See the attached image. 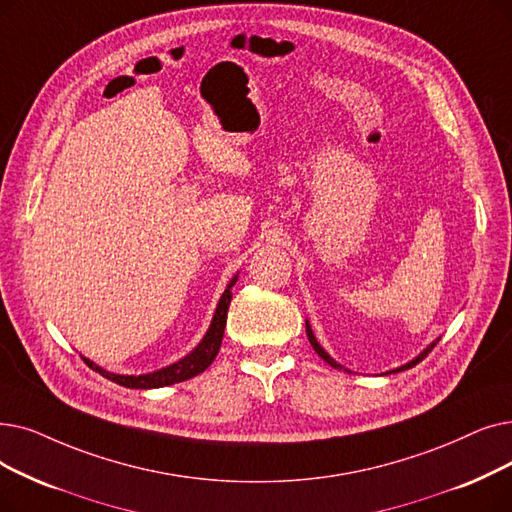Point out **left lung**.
I'll return each instance as SVG.
<instances>
[{
	"mask_svg": "<svg viewBox=\"0 0 512 512\" xmlns=\"http://www.w3.org/2000/svg\"><path fill=\"white\" fill-rule=\"evenodd\" d=\"M307 337H309V343H311V347H314V349H316V353H318V355H320V358H322V360H324V362H328V364H330V366H335V368H341V366H339V364H337V362H335V360H332V358H330V355H328V353H326V351H324V349H322V347H320V345H318V341H316V337H314V332H311V328H309V324H307ZM437 343H439V339H437V341H433V343H431V345H429V347H427V349H425V351H422V353H420V355H418V358H414V360H412V362H408V364H406V366H402V368H397V370H393V372H402V370H408V368H412V366H416V364H418V362H422V360H425V358H427V355H429V353H431V349H433V347H435V345H437Z\"/></svg>",
	"mask_w": 512,
	"mask_h": 512,
	"instance_id": "1",
	"label": "left lung"
}]
</instances>
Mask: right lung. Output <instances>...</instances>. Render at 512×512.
Masks as SVG:
<instances>
[{
    "label": "right lung",
    "mask_w": 512,
    "mask_h": 512,
    "mask_svg": "<svg viewBox=\"0 0 512 512\" xmlns=\"http://www.w3.org/2000/svg\"><path fill=\"white\" fill-rule=\"evenodd\" d=\"M238 276H234L226 288V293L221 295L219 299V305L215 309V316H213V322L207 330L205 339L198 343V347L186 355L184 360L175 362L163 370H157V372H150V374H140V376H123V374H113V372H106L102 370L100 366L92 364L90 360L83 362L90 366L92 370L100 372L104 379L113 381L117 385H123V387H129V389H157V387H167V385H175V383H182V381H188L192 379V376L205 372L211 362L215 360V355L221 347V339H224V328H226V320H228V307H230V301H232V291L230 288L234 286Z\"/></svg>",
    "instance_id": "add662e5"
}]
</instances>
